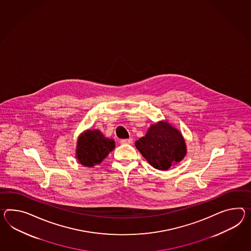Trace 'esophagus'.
<instances>
[{"label":"esophagus","mask_w":251,"mask_h":251,"mask_svg":"<svg viewBox=\"0 0 251 251\" xmlns=\"http://www.w3.org/2000/svg\"><path fill=\"white\" fill-rule=\"evenodd\" d=\"M132 141H133V140L132 139H124V140H121V143L122 144H131L132 143Z\"/></svg>","instance_id":"34e87169"}]
</instances>
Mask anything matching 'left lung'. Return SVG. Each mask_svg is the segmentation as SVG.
<instances>
[{"label": "left lung", "mask_w": 251, "mask_h": 251, "mask_svg": "<svg viewBox=\"0 0 251 251\" xmlns=\"http://www.w3.org/2000/svg\"><path fill=\"white\" fill-rule=\"evenodd\" d=\"M135 146L153 168L160 171L179 162L186 154L182 135L163 122L151 125L146 135L135 142Z\"/></svg>", "instance_id": "8db88e82"}]
</instances>
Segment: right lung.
Here are the masks:
<instances>
[{
  "mask_svg": "<svg viewBox=\"0 0 251 251\" xmlns=\"http://www.w3.org/2000/svg\"><path fill=\"white\" fill-rule=\"evenodd\" d=\"M115 148V142L98 130H87L78 140L77 159L80 164L92 167L99 164Z\"/></svg>",
  "mask_w": 251,
  "mask_h": 251,
  "instance_id": "right-lung-1",
  "label": "right lung"
}]
</instances>
